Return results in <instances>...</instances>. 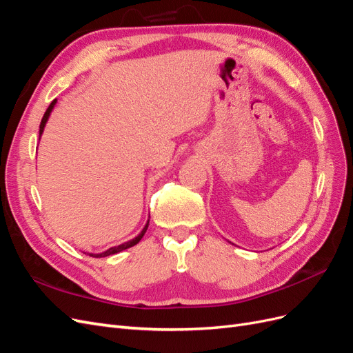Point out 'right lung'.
Here are the masks:
<instances>
[{"instance_id":"1","label":"right lung","mask_w":353,"mask_h":353,"mask_svg":"<svg viewBox=\"0 0 353 353\" xmlns=\"http://www.w3.org/2000/svg\"><path fill=\"white\" fill-rule=\"evenodd\" d=\"M56 103H57V100H52V101H51V104L48 105L47 112L44 113V116H42V121H41V125H39V140H41V135H42V132H44V128H46V125H47V121H48V117H50V114H51L52 109H54ZM148 222H150V219H147V223L144 225L143 231H141L140 234H138V236H137L135 239H132V240H130V241H126V243H123V244L114 245V248H110V249H108L105 252H101V253H87V254L92 256V258H105V256H110V254H114V253H119V252H122V250H125V249H130V248H132V245H135L138 241H140V240L143 239V236H144L145 231H147V228H148Z\"/></svg>"}]
</instances>
